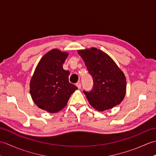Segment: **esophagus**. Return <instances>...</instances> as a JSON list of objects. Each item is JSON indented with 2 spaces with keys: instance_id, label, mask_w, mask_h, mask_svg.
<instances>
[{
  "instance_id": "34e87169",
  "label": "esophagus",
  "mask_w": 156,
  "mask_h": 156,
  "mask_svg": "<svg viewBox=\"0 0 156 156\" xmlns=\"http://www.w3.org/2000/svg\"><path fill=\"white\" fill-rule=\"evenodd\" d=\"M76 87H77L78 88H79V89H80L81 87H82V85H81V84L80 83V82H78V83H76Z\"/></svg>"
}]
</instances>
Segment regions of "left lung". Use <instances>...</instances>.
<instances>
[{
  "mask_svg": "<svg viewBox=\"0 0 156 156\" xmlns=\"http://www.w3.org/2000/svg\"><path fill=\"white\" fill-rule=\"evenodd\" d=\"M78 52L94 82L90 91H83L89 103L98 111L120 104L125 95L126 79L115 62L106 53L94 48Z\"/></svg>",
  "mask_w": 156,
  "mask_h": 156,
  "instance_id": "8db88e82",
  "label": "left lung"
}]
</instances>
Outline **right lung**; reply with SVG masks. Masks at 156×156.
Masks as SVG:
<instances>
[{
	"instance_id": "right-lung-1",
	"label": "right lung",
	"mask_w": 156,
	"mask_h": 156,
	"mask_svg": "<svg viewBox=\"0 0 156 156\" xmlns=\"http://www.w3.org/2000/svg\"><path fill=\"white\" fill-rule=\"evenodd\" d=\"M68 55L56 49L48 52L39 61L31 80L33 100L39 108L51 113L61 111L78 89L69 82V72L63 69Z\"/></svg>"
}]
</instances>
